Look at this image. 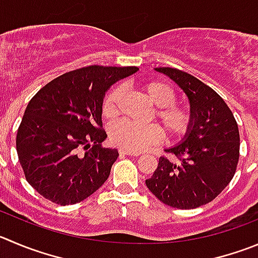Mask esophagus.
Segmentation results:
<instances>
[{
    "mask_svg": "<svg viewBox=\"0 0 258 258\" xmlns=\"http://www.w3.org/2000/svg\"><path fill=\"white\" fill-rule=\"evenodd\" d=\"M119 153H120V154H125V156H133V157H138V156H141V153H138V152L125 151V149H120Z\"/></svg>",
    "mask_w": 258,
    "mask_h": 258,
    "instance_id": "esophagus-1",
    "label": "esophagus"
}]
</instances>
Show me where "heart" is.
Returning <instances> with one entry per match:
<instances>
[{"label": "heart", "mask_w": 258, "mask_h": 258, "mask_svg": "<svg viewBox=\"0 0 258 258\" xmlns=\"http://www.w3.org/2000/svg\"><path fill=\"white\" fill-rule=\"evenodd\" d=\"M143 94L154 107L153 116L161 125L164 134L171 139L181 138L190 131L192 124V114L185 105L175 104L176 92L170 83L164 81H147L141 86ZM121 88L112 87L105 96L101 111L105 117H114L117 114ZM111 143L121 149L131 152H141L162 139V132L157 125L149 124L144 126L131 124L120 120L114 122L109 129Z\"/></svg>", "instance_id": "obj_1"}]
</instances>
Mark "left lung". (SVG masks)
<instances>
[{
	"label": "left lung",
	"mask_w": 258,
	"mask_h": 258,
	"mask_svg": "<svg viewBox=\"0 0 258 258\" xmlns=\"http://www.w3.org/2000/svg\"><path fill=\"white\" fill-rule=\"evenodd\" d=\"M185 92L192 124L182 141L161 157L147 187L158 200L177 209H195L214 200L233 178L239 158V132L233 112L212 87L170 67L156 68Z\"/></svg>",
	"instance_id": "left-lung-1"
}]
</instances>
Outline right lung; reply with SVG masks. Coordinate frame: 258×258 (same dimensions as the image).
<instances>
[{
	"instance_id": "1",
	"label": "right lung",
	"mask_w": 258,
	"mask_h": 258,
	"mask_svg": "<svg viewBox=\"0 0 258 258\" xmlns=\"http://www.w3.org/2000/svg\"><path fill=\"white\" fill-rule=\"evenodd\" d=\"M137 67L88 66L59 76L30 100L16 136L28 182L48 200L72 205L107 180L117 149L104 148L105 92ZM85 150V152H81Z\"/></svg>"
}]
</instances>
